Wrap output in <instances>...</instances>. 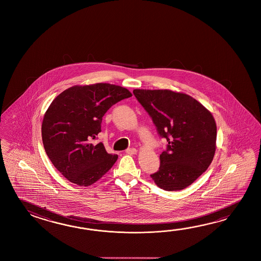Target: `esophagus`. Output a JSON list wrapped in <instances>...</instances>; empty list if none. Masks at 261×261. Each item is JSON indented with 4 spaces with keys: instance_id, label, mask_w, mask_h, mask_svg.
<instances>
[{
    "instance_id": "1",
    "label": "esophagus",
    "mask_w": 261,
    "mask_h": 261,
    "mask_svg": "<svg viewBox=\"0 0 261 261\" xmlns=\"http://www.w3.org/2000/svg\"><path fill=\"white\" fill-rule=\"evenodd\" d=\"M126 153L128 155H135L137 153V149L136 148H128L126 150Z\"/></svg>"
}]
</instances>
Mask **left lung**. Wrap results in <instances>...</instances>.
I'll list each match as a JSON object with an SVG mask.
<instances>
[{"label": "left lung", "instance_id": "obj_1", "mask_svg": "<svg viewBox=\"0 0 261 261\" xmlns=\"http://www.w3.org/2000/svg\"><path fill=\"white\" fill-rule=\"evenodd\" d=\"M161 138L168 142L161 166L150 176L167 191L186 189L205 172L216 152L217 124L211 113L189 95L169 89H134Z\"/></svg>", "mask_w": 261, "mask_h": 261}]
</instances>
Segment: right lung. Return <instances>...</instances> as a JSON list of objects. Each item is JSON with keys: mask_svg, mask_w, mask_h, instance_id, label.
<instances>
[{"mask_svg": "<svg viewBox=\"0 0 261 261\" xmlns=\"http://www.w3.org/2000/svg\"><path fill=\"white\" fill-rule=\"evenodd\" d=\"M132 97L128 89L107 83L73 86L57 96L44 114L42 139L56 169L70 182L90 186L117 161L102 143L92 144L101 132L102 117L111 106Z\"/></svg>", "mask_w": 261, "mask_h": 261, "instance_id": "obj_1", "label": "right lung"}]
</instances>
